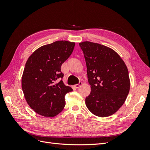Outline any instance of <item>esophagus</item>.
Here are the masks:
<instances>
[{
  "label": "esophagus",
  "mask_w": 150,
  "mask_h": 150,
  "mask_svg": "<svg viewBox=\"0 0 150 150\" xmlns=\"http://www.w3.org/2000/svg\"><path fill=\"white\" fill-rule=\"evenodd\" d=\"M81 84H82V82H79V84L74 85V87L75 88H79V86H81Z\"/></svg>",
  "instance_id": "34e87169"
}]
</instances>
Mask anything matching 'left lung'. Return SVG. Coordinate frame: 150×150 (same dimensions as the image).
<instances>
[{
    "mask_svg": "<svg viewBox=\"0 0 150 150\" xmlns=\"http://www.w3.org/2000/svg\"><path fill=\"white\" fill-rule=\"evenodd\" d=\"M87 67L91 93L86 105L93 115L110 116L124 104L130 88L128 70L114 50L98 43H79Z\"/></svg>",
    "mask_w": 150,
    "mask_h": 150,
    "instance_id": "1",
    "label": "left lung"
}]
</instances>
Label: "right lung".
<instances>
[{
  "label": "right lung",
  "instance_id": "obj_1",
  "mask_svg": "<svg viewBox=\"0 0 150 150\" xmlns=\"http://www.w3.org/2000/svg\"><path fill=\"white\" fill-rule=\"evenodd\" d=\"M74 46V42L58 40L38 48L27 61L22 89L27 103L38 114L54 117L64 109L65 95L72 89L62 81L61 67Z\"/></svg>",
  "mask_w": 150,
  "mask_h": 150
}]
</instances>
